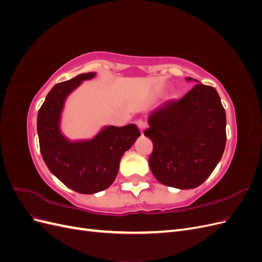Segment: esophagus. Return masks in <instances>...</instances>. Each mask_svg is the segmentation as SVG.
I'll use <instances>...</instances> for the list:
<instances>
[{"mask_svg": "<svg viewBox=\"0 0 262 262\" xmlns=\"http://www.w3.org/2000/svg\"><path fill=\"white\" fill-rule=\"evenodd\" d=\"M137 125H138V128L141 130V131H143L144 129H145V126H146V122L144 121V120H142V119H139V120H137Z\"/></svg>", "mask_w": 262, "mask_h": 262, "instance_id": "1", "label": "esophagus"}]
</instances>
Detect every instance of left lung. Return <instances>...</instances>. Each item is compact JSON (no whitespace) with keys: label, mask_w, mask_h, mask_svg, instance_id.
<instances>
[{"label":"left lung","mask_w":262,"mask_h":262,"mask_svg":"<svg viewBox=\"0 0 262 262\" xmlns=\"http://www.w3.org/2000/svg\"><path fill=\"white\" fill-rule=\"evenodd\" d=\"M148 125L144 136L153 142L148 165L154 177L165 186H200L225 149V109L212 86L199 83L181 99L164 102L149 114Z\"/></svg>","instance_id":"1"}]
</instances>
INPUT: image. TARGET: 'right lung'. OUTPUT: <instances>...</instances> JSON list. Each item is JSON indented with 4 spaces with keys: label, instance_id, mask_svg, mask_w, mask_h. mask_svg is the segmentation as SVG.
<instances>
[{
    "label": "right lung",
    "instance_id": "right-lung-1",
    "mask_svg": "<svg viewBox=\"0 0 262 262\" xmlns=\"http://www.w3.org/2000/svg\"><path fill=\"white\" fill-rule=\"evenodd\" d=\"M95 72L83 73L58 83L47 95L38 112L39 146L47 167L67 187L78 193L93 194L115 181L119 164L141 136L136 124L105 126L92 140L72 142L60 130V118L67 97Z\"/></svg>",
    "mask_w": 262,
    "mask_h": 262
}]
</instances>
